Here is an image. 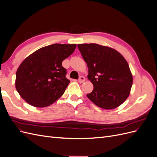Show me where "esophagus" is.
Instances as JSON below:
<instances>
[{
	"label": "esophagus",
	"instance_id": "1",
	"mask_svg": "<svg viewBox=\"0 0 157 157\" xmlns=\"http://www.w3.org/2000/svg\"><path fill=\"white\" fill-rule=\"evenodd\" d=\"M78 81L80 82V83H83L84 81H85V78L83 77V76H81V77H80Z\"/></svg>",
	"mask_w": 157,
	"mask_h": 157
}]
</instances>
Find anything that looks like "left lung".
<instances>
[{
    "mask_svg": "<svg viewBox=\"0 0 157 157\" xmlns=\"http://www.w3.org/2000/svg\"><path fill=\"white\" fill-rule=\"evenodd\" d=\"M78 48L88 67V78L94 85L87 97L95 105L115 109L129 96L133 78L127 61L119 52L98 44H80Z\"/></svg>",
    "mask_w": 157,
    "mask_h": 157,
    "instance_id": "8db88e82",
    "label": "left lung"
}]
</instances>
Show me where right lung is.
Instances as JSON below:
<instances>
[{"mask_svg":"<svg viewBox=\"0 0 157 157\" xmlns=\"http://www.w3.org/2000/svg\"><path fill=\"white\" fill-rule=\"evenodd\" d=\"M76 46L75 44L46 46L23 60L16 72V88L27 103L45 107L62 96L70 82L62 61L73 53Z\"/></svg>","mask_w":157,"mask_h":157,"instance_id":"1","label":"right lung"}]
</instances>
